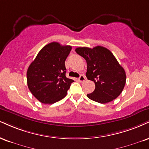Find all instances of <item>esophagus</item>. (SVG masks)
<instances>
[{
	"label": "esophagus",
	"mask_w": 149,
	"mask_h": 149,
	"mask_svg": "<svg viewBox=\"0 0 149 149\" xmlns=\"http://www.w3.org/2000/svg\"><path fill=\"white\" fill-rule=\"evenodd\" d=\"M86 78H85V76H84V75H80V76L78 78V80L80 82H83L84 81H85Z\"/></svg>",
	"instance_id": "esophagus-1"
}]
</instances>
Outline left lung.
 <instances>
[{"instance_id": "left-lung-1", "label": "left lung", "mask_w": 149, "mask_h": 149, "mask_svg": "<svg viewBox=\"0 0 149 149\" xmlns=\"http://www.w3.org/2000/svg\"><path fill=\"white\" fill-rule=\"evenodd\" d=\"M78 55L87 64L86 76L95 83V89L87 97L99 103H107L115 99L122 92L126 76L112 52L103 46L76 48Z\"/></svg>"}]
</instances>
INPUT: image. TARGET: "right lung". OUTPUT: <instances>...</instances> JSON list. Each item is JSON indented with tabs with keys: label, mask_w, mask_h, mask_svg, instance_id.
<instances>
[{
	"label": "right lung",
	"mask_w": 149,
	"mask_h": 149,
	"mask_svg": "<svg viewBox=\"0 0 149 149\" xmlns=\"http://www.w3.org/2000/svg\"><path fill=\"white\" fill-rule=\"evenodd\" d=\"M71 46L51 42L42 48L27 71L30 91L41 103L52 104L67 94L74 80L66 77L65 60Z\"/></svg>",
	"instance_id": "obj_1"
}]
</instances>
